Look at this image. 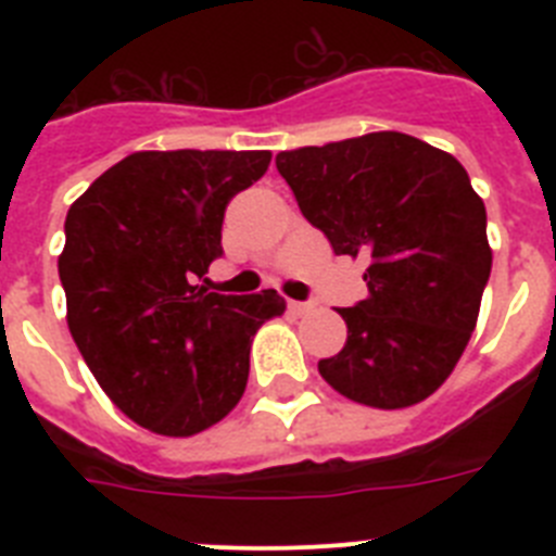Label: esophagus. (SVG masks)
I'll return each instance as SVG.
<instances>
[{"mask_svg":"<svg viewBox=\"0 0 556 556\" xmlns=\"http://www.w3.org/2000/svg\"><path fill=\"white\" fill-rule=\"evenodd\" d=\"M289 312L298 314V317H303V314L314 312V303H308V301H289Z\"/></svg>","mask_w":556,"mask_h":556,"instance_id":"1","label":"esophagus"}]
</instances>
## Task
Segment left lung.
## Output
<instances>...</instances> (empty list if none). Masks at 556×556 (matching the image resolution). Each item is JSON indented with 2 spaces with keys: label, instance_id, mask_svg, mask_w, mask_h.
<instances>
[{
  "label": "left lung",
  "instance_id": "obj_1",
  "mask_svg": "<svg viewBox=\"0 0 556 556\" xmlns=\"http://www.w3.org/2000/svg\"><path fill=\"white\" fill-rule=\"evenodd\" d=\"M275 166L333 253L367 258V298L339 312L348 342L320 376L372 409L426 401L468 345L493 267L465 166L395 130L278 152Z\"/></svg>",
  "mask_w": 556,
  "mask_h": 556
}]
</instances>
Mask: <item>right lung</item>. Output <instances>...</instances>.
<instances>
[{"mask_svg":"<svg viewBox=\"0 0 556 556\" xmlns=\"http://www.w3.org/2000/svg\"><path fill=\"white\" fill-rule=\"evenodd\" d=\"M269 150H141L66 214L58 255L66 323L88 370L130 420L164 437L219 424L244 395L255 331L287 312L275 289L208 292L230 198Z\"/></svg>","mask_w":556,"mask_h":556,"instance_id":"obj_1","label":"right lung"}]
</instances>
